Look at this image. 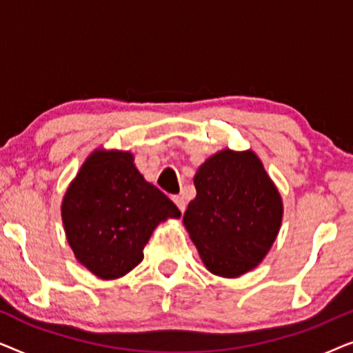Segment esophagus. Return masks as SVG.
<instances>
[{
	"instance_id": "obj_1",
	"label": "esophagus",
	"mask_w": 353,
	"mask_h": 353,
	"mask_svg": "<svg viewBox=\"0 0 353 353\" xmlns=\"http://www.w3.org/2000/svg\"><path fill=\"white\" fill-rule=\"evenodd\" d=\"M172 199H173V202H175L176 207H178V209H180L181 212L186 210V201L183 199L181 196H172Z\"/></svg>"
}]
</instances>
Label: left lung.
I'll return each instance as SVG.
<instances>
[{
    "label": "left lung",
    "mask_w": 353,
    "mask_h": 353,
    "mask_svg": "<svg viewBox=\"0 0 353 353\" xmlns=\"http://www.w3.org/2000/svg\"><path fill=\"white\" fill-rule=\"evenodd\" d=\"M194 186L183 223L205 268L236 278L257 267L283 220L281 196L260 159L223 149L199 167Z\"/></svg>",
    "instance_id": "1"
}]
</instances>
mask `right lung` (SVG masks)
<instances>
[{"mask_svg": "<svg viewBox=\"0 0 353 353\" xmlns=\"http://www.w3.org/2000/svg\"><path fill=\"white\" fill-rule=\"evenodd\" d=\"M62 223L79 262L101 279L123 276L143 260L161 221L178 207L133 163V154L98 149L86 159L62 201Z\"/></svg>", "mask_w": 353, "mask_h": 353, "instance_id": "right-lung-1", "label": "right lung"}]
</instances>
